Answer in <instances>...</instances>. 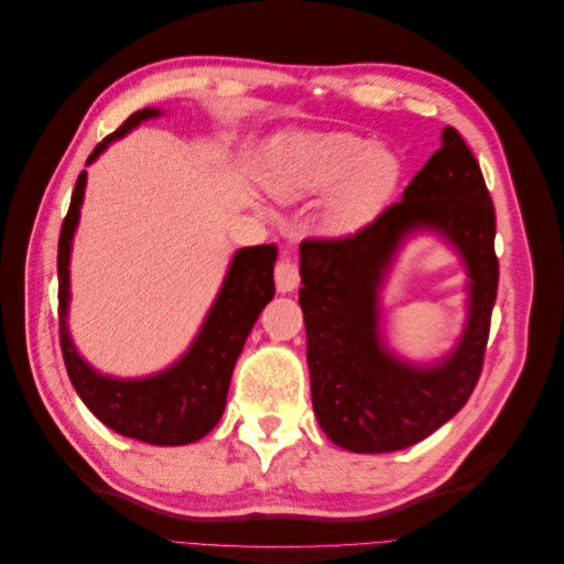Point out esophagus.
I'll return each instance as SVG.
<instances>
[{"label": "esophagus", "mask_w": 564, "mask_h": 564, "mask_svg": "<svg viewBox=\"0 0 564 564\" xmlns=\"http://www.w3.org/2000/svg\"><path fill=\"white\" fill-rule=\"evenodd\" d=\"M301 275H299V265L289 259V256H282L275 265V284H278V292L286 294V292H294L299 286Z\"/></svg>", "instance_id": "1"}]
</instances>
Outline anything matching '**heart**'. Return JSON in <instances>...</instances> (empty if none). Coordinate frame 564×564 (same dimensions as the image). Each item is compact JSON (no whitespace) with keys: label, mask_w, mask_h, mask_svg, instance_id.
Segmentation results:
<instances>
[{"label":"heart","mask_w":564,"mask_h":564,"mask_svg":"<svg viewBox=\"0 0 564 564\" xmlns=\"http://www.w3.org/2000/svg\"><path fill=\"white\" fill-rule=\"evenodd\" d=\"M402 164L395 152L350 131H299L270 145L268 185L282 197L334 191L324 204V226L355 232L377 218L395 195Z\"/></svg>","instance_id":"obj_1"}]
</instances>
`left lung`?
<instances>
[{
	"label": "left lung",
	"mask_w": 564,
	"mask_h": 564,
	"mask_svg": "<svg viewBox=\"0 0 564 564\" xmlns=\"http://www.w3.org/2000/svg\"><path fill=\"white\" fill-rule=\"evenodd\" d=\"M435 229L471 278L469 322L449 358L433 368L398 361L380 338L378 289L409 231ZM497 214L480 164L452 127L442 148L365 228L301 242L299 303L308 336L311 392L319 429L357 454L412 447L447 423L482 373L499 259Z\"/></svg>",
	"instance_id": "1"
}]
</instances>
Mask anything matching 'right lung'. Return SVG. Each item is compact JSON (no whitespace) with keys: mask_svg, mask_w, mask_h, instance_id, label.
Masks as SVG:
<instances>
[{"mask_svg":"<svg viewBox=\"0 0 564 564\" xmlns=\"http://www.w3.org/2000/svg\"><path fill=\"white\" fill-rule=\"evenodd\" d=\"M160 110L145 108L133 112L127 122L106 135L87 164H91L115 139H122L143 119L158 117ZM87 172L77 176L70 209L63 218L58 237V334L63 362L77 395L98 421L115 433L148 442V445H187L207 435L224 416L230 377L245 340L261 315L265 303L275 296L278 247H245L235 253L220 294L202 324L195 344L181 360L148 379H110L82 360L70 332H67V299H70V247L79 220Z\"/></svg>","mask_w":564,"mask_h":564,"instance_id":"right-lung-1","label":"right lung"}]
</instances>
